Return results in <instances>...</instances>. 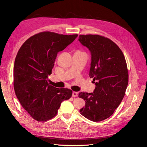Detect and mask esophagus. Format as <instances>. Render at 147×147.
Instances as JSON below:
<instances>
[{"label":"esophagus","mask_w":147,"mask_h":147,"mask_svg":"<svg viewBox=\"0 0 147 147\" xmlns=\"http://www.w3.org/2000/svg\"><path fill=\"white\" fill-rule=\"evenodd\" d=\"M78 96V92L74 91L72 92V97H77Z\"/></svg>","instance_id":"obj_1"}]
</instances>
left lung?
I'll use <instances>...</instances> for the list:
<instances>
[{"instance_id": "8db88e82", "label": "left lung", "mask_w": 147, "mask_h": 147, "mask_svg": "<svg viewBox=\"0 0 147 147\" xmlns=\"http://www.w3.org/2000/svg\"><path fill=\"white\" fill-rule=\"evenodd\" d=\"M78 41L91 53L89 75L96 85L93 92L79 93L86 102L80 112L92 121H100L113 113L125 94L129 77L125 57L117 44L100 35H80Z\"/></svg>"}]
</instances>
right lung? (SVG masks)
Instances as JSON below:
<instances>
[{
    "label": "right lung",
    "instance_id": "right-lung-1",
    "mask_svg": "<svg viewBox=\"0 0 147 147\" xmlns=\"http://www.w3.org/2000/svg\"><path fill=\"white\" fill-rule=\"evenodd\" d=\"M78 36L43 32L28 38L16 56L13 81L16 96L34 119L45 121L55 117L61 102L70 99L72 90L48 83L57 53Z\"/></svg>",
    "mask_w": 147,
    "mask_h": 147
}]
</instances>
